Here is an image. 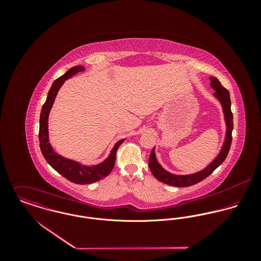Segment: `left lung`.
<instances>
[{"label":"left lung","instance_id":"left-lung-1","mask_svg":"<svg viewBox=\"0 0 261 261\" xmlns=\"http://www.w3.org/2000/svg\"><path fill=\"white\" fill-rule=\"evenodd\" d=\"M211 81V87L215 90L214 96L219 99V101L222 105L223 109L225 121L227 125V132H226V138L224 142L223 147L218 154V156L203 171H200L198 173L186 175V176H179V175H173L167 171H165L162 166L158 163L155 159L154 148L151 150L149 154V166L150 172L152 175L160 181L167 185L175 187H189L195 185L208 176H210L226 159L229 149L232 143V129H233V114L231 112V100H230V94L229 91L222 86L220 81L215 77H210Z\"/></svg>","mask_w":261,"mask_h":261}]
</instances>
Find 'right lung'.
<instances>
[{
    "label": "right lung",
    "instance_id": "obj_1",
    "mask_svg": "<svg viewBox=\"0 0 261 261\" xmlns=\"http://www.w3.org/2000/svg\"><path fill=\"white\" fill-rule=\"evenodd\" d=\"M83 66H74L70 68L66 73L59 78H57L47 95V99L45 103L42 107L41 113H40V127H39V142H40V149L42 151V154L44 155L47 163L60 175H62L64 178L69 180L70 182L84 185V184H91L94 182L99 181L100 179L107 177L113 169L115 159H116V150L119 148V146L124 142V140H120L115 144V146L112 149V152L110 153L109 158L96 165V166H83L79 163L65 159L58 153H56L50 143H49V137H48V115L50 110L52 108V105L55 100V97L57 95L58 90L64 83V81L68 78H70L72 75L76 74L77 72L83 71Z\"/></svg>",
    "mask_w": 261,
    "mask_h": 261
}]
</instances>
